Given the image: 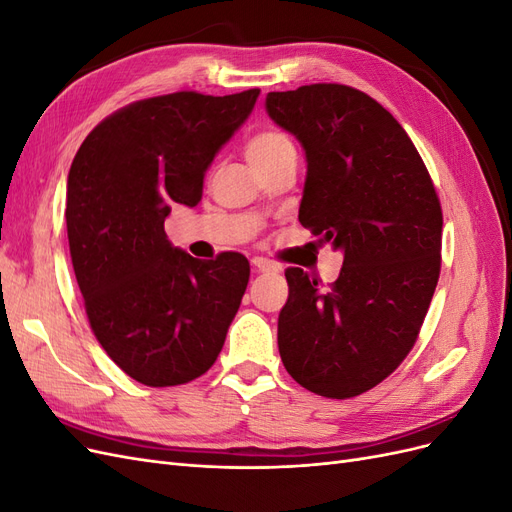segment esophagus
I'll return each mask as SVG.
<instances>
[{
	"label": "esophagus",
	"instance_id": "1",
	"mask_svg": "<svg viewBox=\"0 0 512 512\" xmlns=\"http://www.w3.org/2000/svg\"><path fill=\"white\" fill-rule=\"evenodd\" d=\"M252 267L258 273H273V271H280V265H275L273 260L269 258H262V256H254L252 258Z\"/></svg>",
	"mask_w": 512,
	"mask_h": 512
}]
</instances>
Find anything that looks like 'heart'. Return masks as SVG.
Masks as SVG:
<instances>
[{"instance_id":"heart-1","label":"heart","mask_w":512,"mask_h":512,"mask_svg":"<svg viewBox=\"0 0 512 512\" xmlns=\"http://www.w3.org/2000/svg\"><path fill=\"white\" fill-rule=\"evenodd\" d=\"M288 151H294V145L280 130L256 132L245 145L247 160H250L256 168L273 162L275 158H280L282 153H288Z\"/></svg>"}]
</instances>
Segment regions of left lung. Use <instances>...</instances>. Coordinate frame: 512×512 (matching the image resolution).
<instances>
[{
  "label": "left lung",
  "mask_w": 512,
  "mask_h": 512,
  "mask_svg": "<svg viewBox=\"0 0 512 512\" xmlns=\"http://www.w3.org/2000/svg\"><path fill=\"white\" fill-rule=\"evenodd\" d=\"M267 113L305 149L299 222L344 252L329 286L286 269L282 363L307 391L356 397L393 374L421 331L440 277V200L406 130L363 91H271Z\"/></svg>",
  "instance_id": "obj_1"
}]
</instances>
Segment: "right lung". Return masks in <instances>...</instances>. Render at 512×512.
<instances>
[{"mask_svg": "<svg viewBox=\"0 0 512 512\" xmlns=\"http://www.w3.org/2000/svg\"><path fill=\"white\" fill-rule=\"evenodd\" d=\"M260 89L138 100L100 121L68 173L66 224L76 282L100 346L147 386L185 384L215 363L250 262L196 260L164 220L196 207L215 153L250 117Z\"/></svg>", "mask_w": 512, "mask_h": 512, "instance_id": "1", "label": "right lung"}]
</instances>
